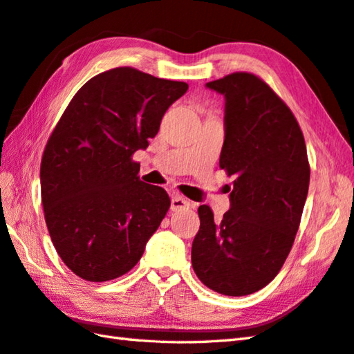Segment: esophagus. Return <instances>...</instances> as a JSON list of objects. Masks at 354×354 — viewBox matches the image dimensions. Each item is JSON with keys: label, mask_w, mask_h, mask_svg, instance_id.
<instances>
[{"label": "esophagus", "mask_w": 354, "mask_h": 354, "mask_svg": "<svg viewBox=\"0 0 354 354\" xmlns=\"http://www.w3.org/2000/svg\"><path fill=\"white\" fill-rule=\"evenodd\" d=\"M190 201H187L185 198L179 196V194H175V196L171 198V204H170V209L171 212H179V209H185V208H190Z\"/></svg>", "instance_id": "esophagus-1"}]
</instances>
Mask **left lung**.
Instances as JSON below:
<instances>
[{"label": "left lung", "mask_w": 354, "mask_h": 354, "mask_svg": "<svg viewBox=\"0 0 354 354\" xmlns=\"http://www.w3.org/2000/svg\"><path fill=\"white\" fill-rule=\"evenodd\" d=\"M205 86L225 97L219 165L234 183L222 221L208 205L199 207L192 265L207 288L243 297L272 281L288 259L310 167L298 122L261 79L234 73Z\"/></svg>", "instance_id": "obj_1"}]
</instances>
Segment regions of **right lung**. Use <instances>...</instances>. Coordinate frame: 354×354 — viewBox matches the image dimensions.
<instances>
[{"mask_svg": "<svg viewBox=\"0 0 354 354\" xmlns=\"http://www.w3.org/2000/svg\"><path fill=\"white\" fill-rule=\"evenodd\" d=\"M185 82L120 66L89 79L45 146L41 196L59 257L86 281H109L137 265L170 207L132 161L160 131Z\"/></svg>", "mask_w": 354, "mask_h": 354, "instance_id": "right-lung-1", "label": "right lung"}]
</instances>
